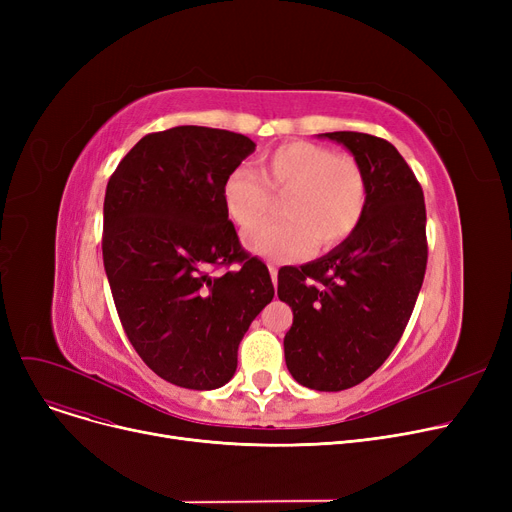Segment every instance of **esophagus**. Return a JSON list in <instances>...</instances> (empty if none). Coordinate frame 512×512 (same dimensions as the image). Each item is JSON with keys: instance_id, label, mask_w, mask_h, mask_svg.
Here are the masks:
<instances>
[{"instance_id": "1", "label": "esophagus", "mask_w": 512, "mask_h": 512, "mask_svg": "<svg viewBox=\"0 0 512 512\" xmlns=\"http://www.w3.org/2000/svg\"><path fill=\"white\" fill-rule=\"evenodd\" d=\"M270 276H272V282H274V286H276V284H278V267L270 265Z\"/></svg>"}]
</instances>
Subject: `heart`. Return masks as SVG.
<instances>
[{
  "instance_id": "1",
  "label": "heart",
  "mask_w": 512,
  "mask_h": 512,
  "mask_svg": "<svg viewBox=\"0 0 512 512\" xmlns=\"http://www.w3.org/2000/svg\"><path fill=\"white\" fill-rule=\"evenodd\" d=\"M259 175L238 168L224 186L222 197L230 220L253 228L272 209V195H282L284 218L265 222L247 234V245L272 261L305 257L317 242L334 247L359 226L367 205V176L351 155H336L330 147L290 141L265 153Z\"/></svg>"
}]
</instances>
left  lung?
<instances>
[{
    "instance_id": "8db88e82",
    "label": "left lung",
    "mask_w": 512,
    "mask_h": 512,
    "mask_svg": "<svg viewBox=\"0 0 512 512\" xmlns=\"http://www.w3.org/2000/svg\"><path fill=\"white\" fill-rule=\"evenodd\" d=\"M367 176V205L348 238L301 267L278 272L292 309L284 357L292 378L319 392L367 380L405 332L427 265L421 184L392 143L365 132H326Z\"/></svg>"
}]
</instances>
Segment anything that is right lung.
<instances>
[{"mask_svg": "<svg viewBox=\"0 0 512 512\" xmlns=\"http://www.w3.org/2000/svg\"><path fill=\"white\" fill-rule=\"evenodd\" d=\"M253 151L245 134L220 128L151 132L105 188L101 249L122 328L147 367L180 388L228 384L242 336L274 299L222 197Z\"/></svg>", "mask_w": 512, "mask_h": 512, "instance_id": "obj_1", "label": "right lung"}]
</instances>
